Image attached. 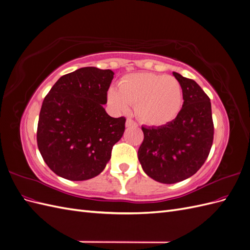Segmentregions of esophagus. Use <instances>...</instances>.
I'll list each match as a JSON object with an SVG mask.
<instances>
[{
  "label": "esophagus",
  "instance_id": "34e87169",
  "mask_svg": "<svg viewBox=\"0 0 250 250\" xmlns=\"http://www.w3.org/2000/svg\"><path fill=\"white\" fill-rule=\"evenodd\" d=\"M135 126H138V124L135 123L133 120H131V119L126 120V127H135Z\"/></svg>",
  "mask_w": 250,
  "mask_h": 250
}]
</instances>
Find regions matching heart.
<instances>
[{
	"label": "heart",
	"mask_w": 250,
	"mask_h": 250,
	"mask_svg": "<svg viewBox=\"0 0 250 250\" xmlns=\"http://www.w3.org/2000/svg\"><path fill=\"white\" fill-rule=\"evenodd\" d=\"M107 102L117 112H127L135 105V115L151 126L168 124L176 118L183 104L180 83L172 76L154 73L127 75L109 88Z\"/></svg>",
	"instance_id": "b5f03b06"
}]
</instances>
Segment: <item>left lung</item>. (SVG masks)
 <instances>
[{
    "label": "left lung",
    "instance_id": "obj_1",
    "mask_svg": "<svg viewBox=\"0 0 250 250\" xmlns=\"http://www.w3.org/2000/svg\"><path fill=\"white\" fill-rule=\"evenodd\" d=\"M173 75L183 89V108L164 126H142L144 141L138 151L144 172L162 184L194 175L207 161L214 140L208 96L194 80Z\"/></svg>",
    "mask_w": 250,
    "mask_h": 250
}]
</instances>
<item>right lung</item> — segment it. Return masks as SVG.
<instances>
[{"label":"right lung","instance_id":"1","mask_svg":"<svg viewBox=\"0 0 250 250\" xmlns=\"http://www.w3.org/2000/svg\"><path fill=\"white\" fill-rule=\"evenodd\" d=\"M111 70L81 67L63 75L44 97L37 124V146L48 167L69 180L90 179L104 170L125 130L124 117L103 108Z\"/></svg>","mask_w":250,"mask_h":250}]
</instances>
